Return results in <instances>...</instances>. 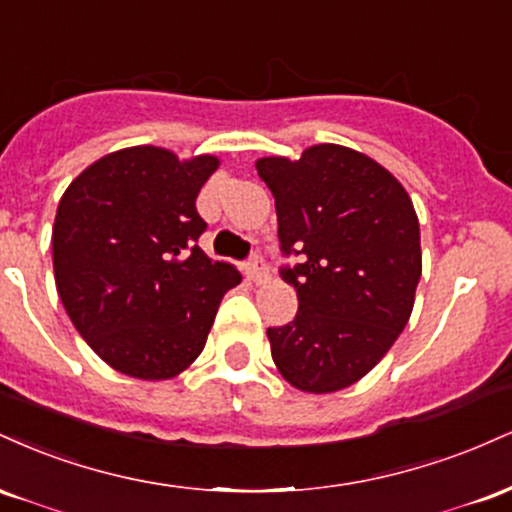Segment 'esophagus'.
<instances>
[{
  "label": "esophagus",
  "instance_id": "obj_1",
  "mask_svg": "<svg viewBox=\"0 0 512 512\" xmlns=\"http://www.w3.org/2000/svg\"><path fill=\"white\" fill-rule=\"evenodd\" d=\"M245 269H248V276H250L252 281H255V284H264V281H267L269 269H267V264L262 262L260 255L252 257V260L245 264Z\"/></svg>",
  "mask_w": 512,
  "mask_h": 512
}]
</instances>
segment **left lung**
I'll return each mask as SVG.
<instances>
[{
    "mask_svg": "<svg viewBox=\"0 0 512 512\" xmlns=\"http://www.w3.org/2000/svg\"><path fill=\"white\" fill-rule=\"evenodd\" d=\"M276 204L281 250L301 255L281 276L298 313L269 327L272 358L289 385L330 395L358 383L407 327L421 279L414 204L390 170L339 144L291 161H255Z\"/></svg>",
    "mask_w": 512,
    "mask_h": 512,
    "instance_id": "left-lung-1",
    "label": "left lung"
}]
</instances>
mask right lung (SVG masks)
<instances>
[{
    "label": "right lung",
    "mask_w": 512,
    "mask_h": 512,
    "mask_svg": "<svg viewBox=\"0 0 512 512\" xmlns=\"http://www.w3.org/2000/svg\"><path fill=\"white\" fill-rule=\"evenodd\" d=\"M219 163L129 146L81 170L60 199L57 293L86 344L129 378L170 380L190 368L221 298L243 279L197 245L207 223L195 202Z\"/></svg>",
    "instance_id": "add662e5"
}]
</instances>
